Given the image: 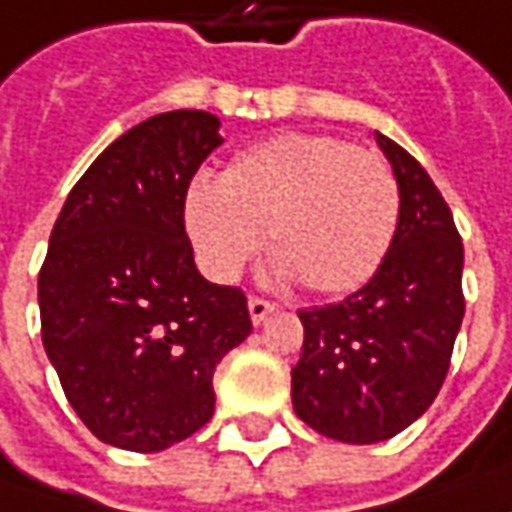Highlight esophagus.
Masks as SVG:
<instances>
[{"instance_id": "esophagus-1", "label": "esophagus", "mask_w": 512, "mask_h": 512, "mask_svg": "<svg viewBox=\"0 0 512 512\" xmlns=\"http://www.w3.org/2000/svg\"><path fill=\"white\" fill-rule=\"evenodd\" d=\"M274 311V303H269V300H263V297H257V294H252L249 297V314H252V323L255 326H260L269 314Z\"/></svg>"}]
</instances>
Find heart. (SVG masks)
I'll return each instance as SVG.
<instances>
[{
    "mask_svg": "<svg viewBox=\"0 0 512 512\" xmlns=\"http://www.w3.org/2000/svg\"><path fill=\"white\" fill-rule=\"evenodd\" d=\"M186 235L215 280H232L260 240L274 277H300L314 294L365 286L399 226L388 161L334 135L289 133L238 155L218 184L198 181L184 201Z\"/></svg>",
    "mask_w": 512,
    "mask_h": 512,
    "instance_id": "heart-1",
    "label": "heart"
}]
</instances>
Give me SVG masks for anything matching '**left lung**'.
Wrapping results in <instances>:
<instances>
[{
	"label": "left lung",
	"instance_id": "8db88e82",
	"mask_svg": "<svg viewBox=\"0 0 512 512\" xmlns=\"http://www.w3.org/2000/svg\"><path fill=\"white\" fill-rule=\"evenodd\" d=\"M399 186V226L377 274L343 303L300 309L291 405L348 445L385 442L431 408L465 317V249L450 206L397 141L377 133Z\"/></svg>",
	"mask_w": 512,
	"mask_h": 512
}]
</instances>
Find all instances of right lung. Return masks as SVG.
<instances>
[{
  "mask_svg": "<svg viewBox=\"0 0 512 512\" xmlns=\"http://www.w3.org/2000/svg\"><path fill=\"white\" fill-rule=\"evenodd\" d=\"M203 110L152 115L70 189L39 272L42 343L101 442L155 453L215 411V365L252 331L246 294L195 269L186 189L221 147Z\"/></svg>",
  "mask_w": 512,
  "mask_h": 512,
  "instance_id": "right-lung-1",
  "label": "right lung"
}]
</instances>
